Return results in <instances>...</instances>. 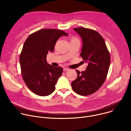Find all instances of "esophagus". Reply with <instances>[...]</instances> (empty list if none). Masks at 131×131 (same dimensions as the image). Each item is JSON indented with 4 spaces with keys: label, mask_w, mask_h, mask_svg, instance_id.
<instances>
[{
    "label": "esophagus",
    "mask_w": 131,
    "mask_h": 131,
    "mask_svg": "<svg viewBox=\"0 0 131 131\" xmlns=\"http://www.w3.org/2000/svg\"><path fill=\"white\" fill-rule=\"evenodd\" d=\"M63 70H64V71H68V70H69V68H67L65 67V68H63Z\"/></svg>",
    "instance_id": "34e87169"
}]
</instances>
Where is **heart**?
Masks as SVG:
<instances>
[{"mask_svg":"<svg viewBox=\"0 0 131 131\" xmlns=\"http://www.w3.org/2000/svg\"><path fill=\"white\" fill-rule=\"evenodd\" d=\"M78 40V39L77 38H76V37H72V38L71 39V41H75V40Z\"/></svg>","mask_w":131,"mask_h":131,"instance_id":"1","label":"heart"}]
</instances>
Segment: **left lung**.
Here are the masks:
<instances>
[{"label":"left lung","mask_w":131,"mask_h":131,"mask_svg":"<svg viewBox=\"0 0 131 131\" xmlns=\"http://www.w3.org/2000/svg\"><path fill=\"white\" fill-rule=\"evenodd\" d=\"M73 30L82 39L80 56L88 66L81 72L76 70L78 76L72 81L71 87L77 94L86 96L97 91L105 82L110 66V54L104 39L98 32L84 27Z\"/></svg>","instance_id":"left-lung-1"}]
</instances>
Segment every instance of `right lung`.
Returning a JSON list of instances; mask_svg holds the SVG:
<instances>
[{
    "mask_svg": "<svg viewBox=\"0 0 131 131\" xmlns=\"http://www.w3.org/2000/svg\"><path fill=\"white\" fill-rule=\"evenodd\" d=\"M65 32L55 29H43L30 35L25 41L20 56L23 79L35 94L48 96L55 89L63 68L48 64L47 55L53 52L57 40Z\"/></svg>",
    "mask_w": 131,
    "mask_h": 131,
    "instance_id": "right-lung-1",
    "label": "right lung"
}]
</instances>
